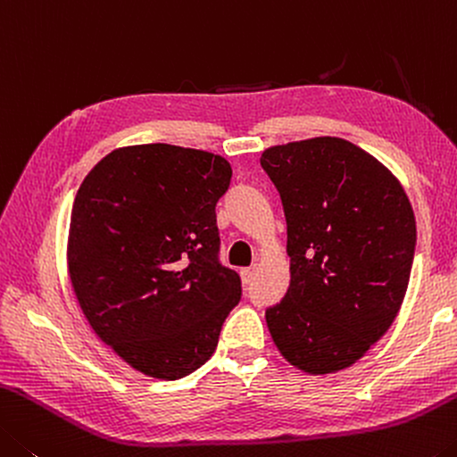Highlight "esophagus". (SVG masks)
Here are the masks:
<instances>
[{
    "label": "esophagus",
    "instance_id": "1",
    "mask_svg": "<svg viewBox=\"0 0 457 457\" xmlns=\"http://www.w3.org/2000/svg\"><path fill=\"white\" fill-rule=\"evenodd\" d=\"M253 275H255V267H245L241 269V279L245 286H249V283L253 281Z\"/></svg>",
    "mask_w": 457,
    "mask_h": 457
}]
</instances>
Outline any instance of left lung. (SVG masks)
I'll use <instances>...</instances> for the list:
<instances>
[{
  "instance_id": "left-lung-1",
  "label": "left lung",
  "mask_w": 457,
  "mask_h": 457,
  "mask_svg": "<svg viewBox=\"0 0 457 457\" xmlns=\"http://www.w3.org/2000/svg\"><path fill=\"white\" fill-rule=\"evenodd\" d=\"M287 222L289 289L265 312L295 369L330 375L385 336L407 294L415 214L397 176L342 137L267 147Z\"/></svg>"
}]
</instances>
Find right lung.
Segmentation results:
<instances>
[{
  "instance_id": "obj_1",
  "label": "right lung",
  "mask_w": 457,
  "mask_h": 457,
  "mask_svg": "<svg viewBox=\"0 0 457 457\" xmlns=\"http://www.w3.org/2000/svg\"><path fill=\"white\" fill-rule=\"evenodd\" d=\"M230 163L170 144L117 147L82 179L66 263L88 324L147 377L200 369L241 299V278L219 263L214 206Z\"/></svg>"
}]
</instances>
